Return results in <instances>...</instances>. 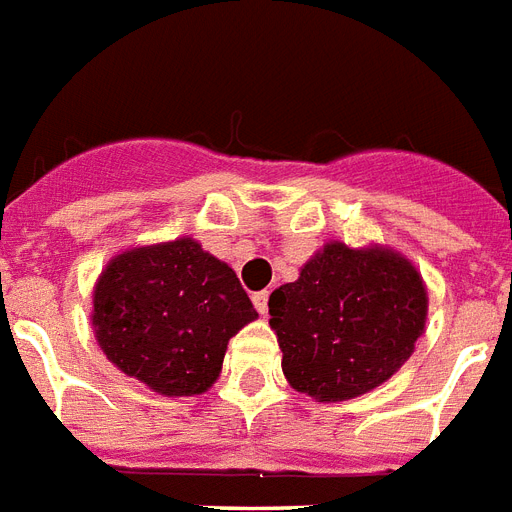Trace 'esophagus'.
Here are the masks:
<instances>
[{"label":"esophagus","mask_w":512,"mask_h":512,"mask_svg":"<svg viewBox=\"0 0 512 512\" xmlns=\"http://www.w3.org/2000/svg\"><path fill=\"white\" fill-rule=\"evenodd\" d=\"M253 306L259 309V314H267V309H269V290H259V293H253Z\"/></svg>","instance_id":"esophagus-1"}]
</instances>
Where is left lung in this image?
<instances>
[{
    "instance_id": "left-lung-1",
    "label": "left lung",
    "mask_w": 512,
    "mask_h": 512,
    "mask_svg": "<svg viewBox=\"0 0 512 512\" xmlns=\"http://www.w3.org/2000/svg\"><path fill=\"white\" fill-rule=\"evenodd\" d=\"M428 293L402 253L327 243L269 296L282 372L296 391L343 402L386 383L425 330Z\"/></svg>"
}]
</instances>
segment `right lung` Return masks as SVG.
Listing matches in <instances>:
<instances>
[{
  "instance_id": "1",
  "label": "right lung",
  "mask_w": 512,
  "mask_h": 512,
  "mask_svg": "<svg viewBox=\"0 0 512 512\" xmlns=\"http://www.w3.org/2000/svg\"><path fill=\"white\" fill-rule=\"evenodd\" d=\"M92 304L105 357L166 396L214 386L230 338L259 317L235 272L192 237L118 253Z\"/></svg>"
}]
</instances>
